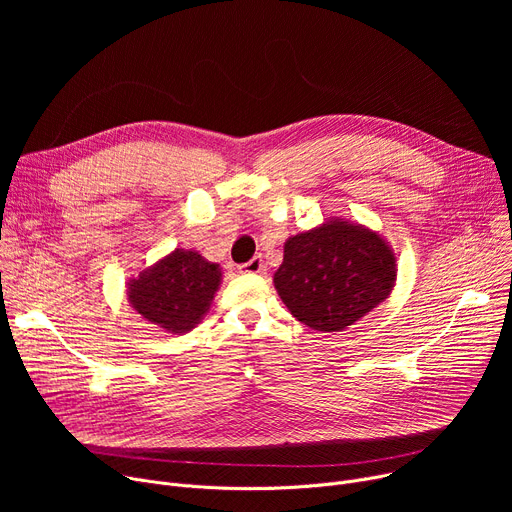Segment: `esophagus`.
<instances>
[{
    "instance_id": "obj_1",
    "label": "esophagus",
    "mask_w": 512,
    "mask_h": 512,
    "mask_svg": "<svg viewBox=\"0 0 512 512\" xmlns=\"http://www.w3.org/2000/svg\"><path fill=\"white\" fill-rule=\"evenodd\" d=\"M238 270H240L242 274H261V272H265L263 257H261V255H255L251 261L238 265Z\"/></svg>"
}]
</instances>
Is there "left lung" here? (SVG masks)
<instances>
[{"label": "left lung", "instance_id": "8db88e82", "mask_svg": "<svg viewBox=\"0 0 512 512\" xmlns=\"http://www.w3.org/2000/svg\"><path fill=\"white\" fill-rule=\"evenodd\" d=\"M396 274V255L380 232L330 218L284 242L274 286L301 324L342 332L390 297Z\"/></svg>", "mask_w": 512, "mask_h": 512}]
</instances>
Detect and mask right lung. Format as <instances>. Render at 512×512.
<instances>
[{
	"label": "right lung",
	"instance_id": "obj_1",
	"mask_svg": "<svg viewBox=\"0 0 512 512\" xmlns=\"http://www.w3.org/2000/svg\"><path fill=\"white\" fill-rule=\"evenodd\" d=\"M220 284L218 263L207 261L193 249H174L128 280L126 297L149 324L170 334H184L209 311Z\"/></svg>",
	"mask_w": 512,
	"mask_h": 512
}]
</instances>
